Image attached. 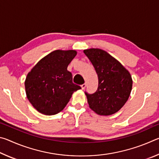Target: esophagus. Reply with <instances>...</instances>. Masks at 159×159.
I'll return each mask as SVG.
<instances>
[{
  "label": "esophagus",
  "instance_id": "esophagus-1",
  "mask_svg": "<svg viewBox=\"0 0 159 159\" xmlns=\"http://www.w3.org/2000/svg\"><path fill=\"white\" fill-rule=\"evenodd\" d=\"M80 86H81L82 90H84L85 88V87H86V84H85V83H84V84H83V85H81Z\"/></svg>",
  "mask_w": 159,
  "mask_h": 159
}]
</instances>
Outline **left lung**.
<instances>
[{
  "label": "left lung",
  "instance_id": "8db88e82",
  "mask_svg": "<svg viewBox=\"0 0 159 159\" xmlns=\"http://www.w3.org/2000/svg\"><path fill=\"white\" fill-rule=\"evenodd\" d=\"M98 76V88L93 94L85 93L90 108L96 114L109 116L122 108L128 101L133 79L116 59L99 48L83 50Z\"/></svg>",
  "mask_w": 159,
  "mask_h": 159
}]
</instances>
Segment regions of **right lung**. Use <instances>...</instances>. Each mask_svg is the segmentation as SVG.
Returning <instances> with one entry per match:
<instances>
[{"label": "right lung", "instance_id": "right-lung-1", "mask_svg": "<svg viewBox=\"0 0 159 159\" xmlns=\"http://www.w3.org/2000/svg\"><path fill=\"white\" fill-rule=\"evenodd\" d=\"M74 50H57L42 58L25 80L26 97L38 111L55 115L64 109L79 85L73 83L67 67L76 55Z\"/></svg>", "mask_w": 159, "mask_h": 159}]
</instances>
